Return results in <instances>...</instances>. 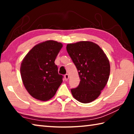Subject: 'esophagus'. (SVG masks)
I'll use <instances>...</instances> for the list:
<instances>
[{"label": "esophagus", "instance_id": "34e87169", "mask_svg": "<svg viewBox=\"0 0 134 134\" xmlns=\"http://www.w3.org/2000/svg\"><path fill=\"white\" fill-rule=\"evenodd\" d=\"M64 78H65V80H68V79H69V75L68 74H65L64 75Z\"/></svg>", "mask_w": 134, "mask_h": 134}]
</instances>
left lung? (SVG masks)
Returning <instances> with one entry per match:
<instances>
[{"label":"left lung","mask_w":134,"mask_h":134,"mask_svg":"<svg viewBox=\"0 0 134 134\" xmlns=\"http://www.w3.org/2000/svg\"><path fill=\"white\" fill-rule=\"evenodd\" d=\"M67 51L79 72L80 81L71 89L72 96L81 103L94 100L108 83L110 64L98 45L90 41H80L67 45Z\"/></svg>","instance_id":"left-lung-1"}]
</instances>
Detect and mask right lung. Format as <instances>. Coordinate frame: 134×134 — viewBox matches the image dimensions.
<instances>
[{"label":"right lung","mask_w":134,"mask_h":134,"mask_svg":"<svg viewBox=\"0 0 134 134\" xmlns=\"http://www.w3.org/2000/svg\"><path fill=\"white\" fill-rule=\"evenodd\" d=\"M63 44L49 40L36 45L25 57L21 74L27 91L35 99L48 100L56 93L63 82L54 62Z\"/></svg>","instance_id":"add662e5"}]
</instances>
